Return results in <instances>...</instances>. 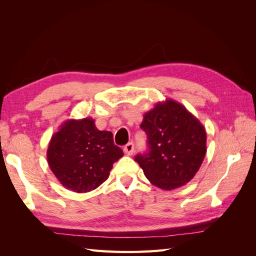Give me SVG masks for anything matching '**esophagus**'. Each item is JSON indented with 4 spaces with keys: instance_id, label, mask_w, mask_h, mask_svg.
Listing matches in <instances>:
<instances>
[{
    "instance_id": "obj_1",
    "label": "esophagus",
    "mask_w": 256,
    "mask_h": 256,
    "mask_svg": "<svg viewBox=\"0 0 256 256\" xmlns=\"http://www.w3.org/2000/svg\"><path fill=\"white\" fill-rule=\"evenodd\" d=\"M124 152H125V154H128V156H131V154H132L134 152V143L129 142L128 144H126L125 147H124Z\"/></svg>"
}]
</instances>
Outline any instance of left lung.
I'll return each instance as SVG.
<instances>
[{"instance_id": "1", "label": "left lung", "mask_w": 256, "mask_h": 256, "mask_svg": "<svg viewBox=\"0 0 256 256\" xmlns=\"http://www.w3.org/2000/svg\"><path fill=\"white\" fill-rule=\"evenodd\" d=\"M141 128L148 152L134 160L152 184L173 190L189 182L206 154V131L194 115L172 99L144 114Z\"/></svg>"}]
</instances>
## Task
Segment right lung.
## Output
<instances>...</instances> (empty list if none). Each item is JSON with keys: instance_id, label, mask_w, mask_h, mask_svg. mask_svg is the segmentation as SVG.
<instances>
[{"instance_id": "obj_1", "label": "right lung", "mask_w": 256, "mask_h": 256, "mask_svg": "<svg viewBox=\"0 0 256 256\" xmlns=\"http://www.w3.org/2000/svg\"><path fill=\"white\" fill-rule=\"evenodd\" d=\"M124 156L110 131H100L90 118L68 120L51 138L47 159L58 182L78 193L95 190Z\"/></svg>"}]
</instances>
